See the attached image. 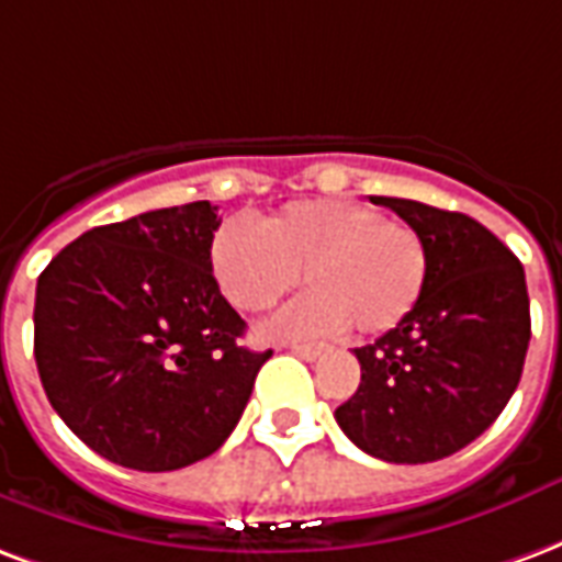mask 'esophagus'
I'll return each mask as SVG.
<instances>
[{
    "instance_id": "esophagus-1",
    "label": "esophagus",
    "mask_w": 562,
    "mask_h": 562,
    "mask_svg": "<svg viewBox=\"0 0 562 562\" xmlns=\"http://www.w3.org/2000/svg\"><path fill=\"white\" fill-rule=\"evenodd\" d=\"M290 350L296 356H302V359H317L321 353H326V347L323 344H286Z\"/></svg>"
}]
</instances>
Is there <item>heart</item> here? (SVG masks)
Instances as JSON below:
<instances>
[{
	"mask_svg": "<svg viewBox=\"0 0 562 562\" xmlns=\"http://www.w3.org/2000/svg\"><path fill=\"white\" fill-rule=\"evenodd\" d=\"M215 284L233 308L263 314L305 276L311 293L278 314L272 335L395 329L422 299L428 241L407 221L356 200H299L251 231L224 224L209 245Z\"/></svg>",
	"mask_w": 562,
	"mask_h": 562,
	"instance_id": "heart-1",
	"label": "heart"
}]
</instances>
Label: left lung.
<instances>
[{
    "label": "left lung",
    "mask_w": 562,
    "mask_h": 562,
    "mask_svg": "<svg viewBox=\"0 0 562 562\" xmlns=\"http://www.w3.org/2000/svg\"><path fill=\"white\" fill-rule=\"evenodd\" d=\"M428 241L431 269L416 308L356 347L362 383L335 411L362 452L389 464H428L488 431L518 389L530 344L524 266L461 212L371 196Z\"/></svg>",
    "instance_id": "1"
}]
</instances>
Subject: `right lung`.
<instances>
[{
  "label": "right lung",
  "mask_w": 562,
  "mask_h": 562,
  "mask_svg": "<svg viewBox=\"0 0 562 562\" xmlns=\"http://www.w3.org/2000/svg\"><path fill=\"white\" fill-rule=\"evenodd\" d=\"M218 206L196 200L104 224L65 245L35 290V362L53 411L113 464L167 473L236 428L272 350L241 347L209 245Z\"/></svg>",
  "instance_id": "obj_1"
}]
</instances>
